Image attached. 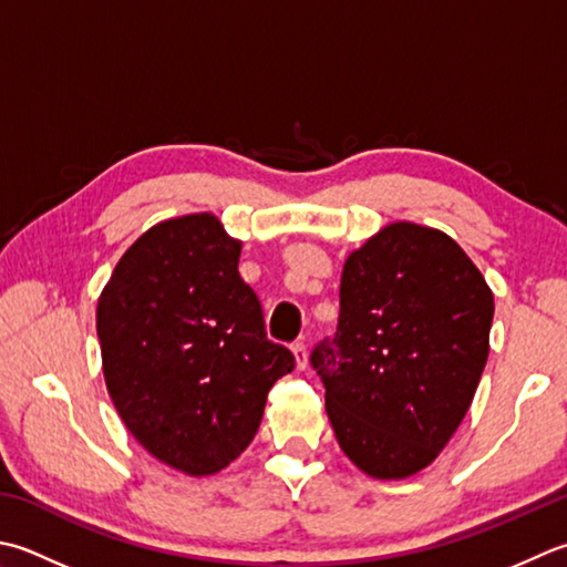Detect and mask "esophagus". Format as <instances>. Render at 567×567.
Instances as JSON below:
<instances>
[{
  "instance_id": "1",
  "label": "esophagus",
  "mask_w": 567,
  "mask_h": 567,
  "mask_svg": "<svg viewBox=\"0 0 567 567\" xmlns=\"http://www.w3.org/2000/svg\"><path fill=\"white\" fill-rule=\"evenodd\" d=\"M292 353H295V363H297V369L299 371H305L307 369V363H309V357H307V347L302 341H297V343H292Z\"/></svg>"
}]
</instances>
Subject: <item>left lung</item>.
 <instances>
[{
  "instance_id": "1",
  "label": "left lung",
  "mask_w": 567,
  "mask_h": 567,
  "mask_svg": "<svg viewBox=\"0 0 567 567\" xmlns=\"http://www.w3.org/2000/svg\"><path fill=\"white\" fill-rule=\"evenodd\" d=\"M331 341L312 353L339 447L373 480L430 467L474 401L494 295L457 240L395 220L351 250Z\"/></svg>"
}]
</instances>
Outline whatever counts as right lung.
<instances>
[{
	"label": "right lung",
	"mask_w": 567,
	"mask_h": 567,
	"mask_svg": "<svg viewBox=\"0 0 567 567\" xmlns=\"http://www.w3.org/2000/svg\"><path fill=\"white\" fill-rule=\"evenodd\" d=\"M243 240L202 210L159 220L97 297L103 375L122 423L166 467L210 476L240 457L295 357L265 337Z\"/></svg>",
	"instance_id": "right-lung-1"
}]
</instances>
